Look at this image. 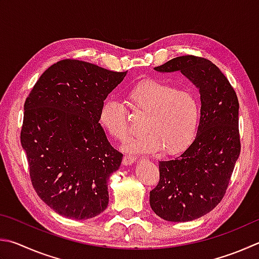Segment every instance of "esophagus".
<instances>
[{"instance_id": "esophagus-1", "label": "esophagus", "mask_w": 259, "mask_h": 259, "mask_svg": "<svg viewBox=\"0 0 259 259\" xmlns=\"http://www.w3.org/2000/svg\"><path fill=\"white\" fill-rule=\"evenodd\" d=\"M136 159H137V156H136V155L129 154V155H125V156L123 157V161H122V163H123V165H130V164L136 162Z\"/></svg>"}]
</instances>
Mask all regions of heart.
Instances as JSON below:
<instances>
[{
  "mask_svg": "<svg viewBox=\"0 0 259 259\" xmlns=\"http://www.w3.org/2000/svg\"><path fill=\"white\" fill-rule=\"evenodd\" d=\"M124 97L131 112L144 116V133L129 140L128 149L153 153L164 148L166 154L175 155L194 143L201 123V104L191 89H178L158 79H145L130 87ZM98 121L117 140H123L130 131L126 109L112 98L102 103Z\"/></svg>",
  "mask_w": 259,
  "mask_h": 259,
  "instance_id": "obj_1",
  "label": "heart"
}]
</instances>
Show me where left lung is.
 <instances>
[{"label": "left lung", "instance_id": "1", "mask_svg": "<svg viewBox=\"0 0 259 259\" xmlns=\"http://www.w3.org/2000/svg\"><path fill=\"white\" fill-rule=\"evenodd\" d=\"M155 70L180 71L200 94L198 135L180 156L158 163L159 181L149 192L155 214L170 222H187L209 213L228 189L241 149L239 102L227 77L207 59L178 56Z\"/></svg>", "mask_w": 259, "mask_h": 259}]
</instances>
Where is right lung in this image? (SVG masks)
I'll return each instance as SVG.
<instances>
[{"mask_svg": "<svg viewBox=\"0 0 259 259\" xmlns=\"http://www.w3.org/2000/svg\"><path fill=\"white\" fill-rule=\"evenodd\" d=\"M125 74L62 60L41 74L25 102L20 140L32 187L65 218H95L109 204L107 181L123 155L107 140L98 112Z\"/></svg>", "mask_w": 259, "mask_h": 259, "instance_id": "obj_1", "label": "right lung"}]
</instances>
